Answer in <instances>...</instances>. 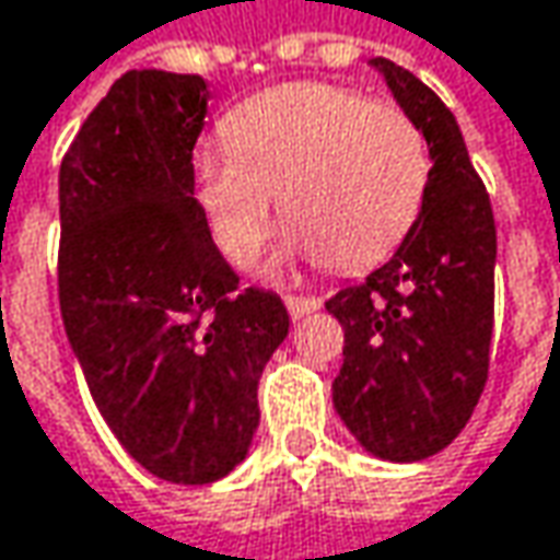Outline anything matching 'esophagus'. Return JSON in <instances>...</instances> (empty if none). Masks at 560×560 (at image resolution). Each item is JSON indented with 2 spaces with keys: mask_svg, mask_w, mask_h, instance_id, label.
<instances>
[{
  "mask_svg": "<svg viewBox=\"0 0 560 560\" xmlns=\"http://www.w3.org/2000/svg\"><path fill=\"white\" fill-rule=\"evenodd\" d=\"M318 308H322V302L315 300V296H287V312H290L293 322H300V318L318 312Z\"/></svg>",
  "mask_w": 560,
  "mask_h": 560,
  "instance_id": "1",
  "label": "esophagus"
}]
</instances>
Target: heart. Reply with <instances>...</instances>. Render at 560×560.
<instances>
[{"label":"heart","instance_id":"b5f03b06","mask_svg":"<svg viewBox=\"0 0 560 560\" xmlns=\"http://www.w3.org/2000/svg\"><path fill=\"white\" fill-rule=\"evenodd\" d=\"M229 142L194 152V194L213 238L248 264L273 232L283 194L287 225L270 270L296 258L360 267L392 252L418 220L430 149L395 104L331 82H287L225 117Z\"/></svg>","mask_w":560,"mask_h":560}]
</instances>
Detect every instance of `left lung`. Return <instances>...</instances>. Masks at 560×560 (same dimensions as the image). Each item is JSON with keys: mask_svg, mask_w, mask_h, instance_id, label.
Wrapping results in <instances>:
<instances>
[{"mask_svg": "<svg viewBox=\"0 0 560 560\" xmlns=\"http://www.w3.org/2000/svg\"><path fill=\"white\" fill-rule=\"evenodd\" d=\"M430 149L420 213L398 252L360 287L325 302L343 328L335 411L388 462L446 450L468 423L494 328L498 229L453 110L392 60H370Z\"/></svg>", "mask_w": 560, "mask_h": 560, "instance_id": "8db88e82", "label": "left lung"}]
</instances>
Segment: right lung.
<instances>
[{
    "mask_svg": "<svg viewBox=\"0 0 560 560\" xmlns=\"http://www.w3.org/2000/svg\"><path fill=\"white\" fill-rule=\"evenodd\" d=\"M210 89L133 69L60 165V312L101 418L142 468L210 485L248 456L258 380L290 335L277 293L238 290L194 200Z\"/></svg>",
    "mask_w": 560,
    "mask_h": 560,
    "instance_id": "add662e5",
    "label": "right lung"
}]
</instances>
